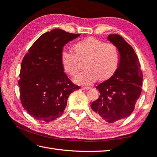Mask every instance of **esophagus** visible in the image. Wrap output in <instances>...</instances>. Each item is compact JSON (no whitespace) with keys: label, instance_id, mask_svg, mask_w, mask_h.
<instances>
[{"label":"esophagus","instance_id":"obj_1","mask_svg":"<svg viewBox=\"0 0 157 157\" xmlns=\"http://www.w3.org/2000/svg\"><path fill=\"white\" fill-rule=\"evenodd\" d=\"M91 88L90 87H82V90H89V89H90Z\"/></svg>","mask_w":157,"mask_h":157}]
</instances>
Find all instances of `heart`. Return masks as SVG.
Returning <instances> with one entry per match:
<instances>
[{"instance_id":"obj_1","label":"heart","mask_w":157,"mask_h":157,"mask_svg":"<svg viewBox=\"0 0 157 157\" xmlns=\"http://www.w3.org/2000/svg\"><path fill=\"white\" fill-rule=\"evenodd\" d=\"M74 53L64 50L61 52V63L64 72L71 76L77 74L79 62L84 63V72L77 75L73 82L79 85H91L97 79L105 82L115 75L118 69L120 52L116 46L94 37H88L73 46Z\"/></svg>"}]
</instances>
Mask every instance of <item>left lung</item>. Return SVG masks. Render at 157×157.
I'll return each instance as SVG.
<instances>
[{
    "mask_svg": "<svg viewBox=\"0 0 157 157\" xmlns=\"http://www.w3.org/2000/svg\"><path fill=\"white\" fill-rule=\"evenodd\" d=\"M107 39L118 49L119 67L111 79L96 87L100 96L90 107L98 117L113 123L133 112L142 93L143 75L133 48L119 35H109Z\"/></svg>",
    "mask_w": 157,
    "mask_h": 157,
    "instance_id": "obj_1",
    "label": "left lung"
}]
</instances>
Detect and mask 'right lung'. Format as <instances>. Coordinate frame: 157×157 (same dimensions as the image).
<instances>
[{
	"label": "right lung",
	"mask_w": 157,
	"mask_h": 157,
	"mask_svg": "<svg viewBox=\"0 0 157 157\" xmlns=\"http://www.w3.org/2000/svg\"><path fill=\"white\" fill-rule=\"evenodd\" d=\"M79 35L53 29L39 36L24 56L18 81L20 101L35 119L50 122L60 117L70 94L79 89L64 73L60 59L64 45Z\"/></svg>",
	"instance_id": "right-lung-1"
}]
</instances>
